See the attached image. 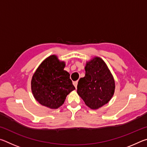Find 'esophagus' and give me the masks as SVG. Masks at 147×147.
<instances>
[{
  "instance_id": "1",
  "label": "esophagus",
  "mask_w": 147,
  "mask_h": 147,
  "mask_svg": "<svg viewBox=\"0 0 147 147\" xmlns=\"http://www.w3.org/2000/svg\"><path fill=\"white\" fill-rule=\"evenodd\" d=\"M73 85L74 86V87L76 88H77V85H78V81H75L73 82Z\"/></svg>"
}]
</instances>
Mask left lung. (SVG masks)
Instances as JSON below:
<instances>
[{
    "label": "left lung",
    "mask_w": 147,
    "mask_h": 147,
    "mask_svg": "<svg viewBox=\"0 0 147 147\" xmlns=\"http://www.w3.org/2000/svg\"><path fill=\"white\" fill-rule=\"evenodd\" d=\"M85 71V76L78 81L77 93L88 107L98 109L113 96L115 81L106 63L98 57L87 63Z\"/></svg>",
    "instance_id": "left-lung-1"
}]
</instances>
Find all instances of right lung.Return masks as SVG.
<instances>
[{
	"label": "right lung",
	"instance_id": "add662e5",
	"mask_svg": "<svg viewBox=\"0 0 147 147\" xmlns=\"http://www.w3.org/2000/svg\"><path fill=\"white\" fill-rule=\"evenodd\" d=\"M64 67V62L53 55L43 61L34 73L31 82L32 93L42 105L58 108L64 103L67 95L75 89Z\"/></svg>",
	"mask_w": 147,
	"mask_h": 147
}]
</instances>
